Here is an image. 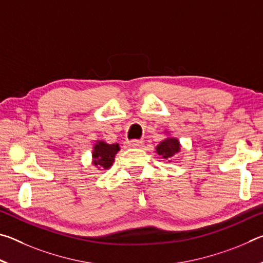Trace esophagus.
<instances>
[{
  "label": "esophagus",
  "mask_w": 263,
  "mask_h": 263,
  "mask_svg": "<svg viewBox=\"0 0 263 263\" xmlns=\"http://www.w3.org/2000/svg\"><path fill=\"white\" fill-rule=\"evenodd\" d=\"M144 144L142 140H131V141H126V146L127 147H140V146Z\"/></svg>",
  "instance_id": "34e87169"
}]
</instances>
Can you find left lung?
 <instances>
[{"mask_svg": "<svg viewBox=\"0 0 263 263\" xmlns=\"http://www.w3.org/2000/svg\"><path fill=\"white\" fill-rule=\"evenodd\" d=\"M164 133H166L167 137L159 142V145L155 147V153L162 157V159H166L169 162H172L173 157H175L176 154L181 152V144L180 140L171 136V133L168 131H164Z\"/></svg>", "mask_w": 263, "mask_h": 263, "instance_id": "obj_1", "label": "left lung"}]
</instances>
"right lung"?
I'll return each mask as SVG.
<instances>
[{"mask_svg": "<svg viewBox=\"0 0 263 263\" xmlns=\"http://www.w3.org/2000/svg\"><path fill=\"white\" fill-rule=\"evenodd\" d=\"M121 149L118 144H108L103 140H96L92 146L91 163L97 168V171L109 169L115 161L116 154Z\"/></svg>", "mask_w": 263, "mask_h": 263, "instance_id": "add662e5", "label": "right lung"}]
</instances>
